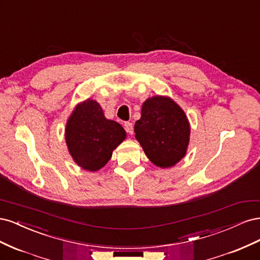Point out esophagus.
I'll list each match as a JSON object with an SVG mask.
<instances>
[{
  "instance_id": "obj_1",
  "label": "esophagus",
  "mask_w": 260,
  "mask_h": 260,
  "mask_svg": "<svg viewBox=\"0 0 260 260\" xmlns=\"http://www.w3.org/2000/svg\"><path fill=\"white\" fill-rule=\"evenodd\" d=\"M124 129L128 133H130V135H133V124L131 122H124Z\"/></svg>"
}]
</instances>
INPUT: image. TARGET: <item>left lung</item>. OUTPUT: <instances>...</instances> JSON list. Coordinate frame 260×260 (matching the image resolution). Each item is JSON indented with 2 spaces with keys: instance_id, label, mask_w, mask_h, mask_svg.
<instances>
[{
  "instance_id": "8db88e82",
  "label": "left lung",
  "mask_w": 260,
  "mask_h": 260,
  "mask_svg": "<svg viewBox=\"0 0 260 260\" xmlns=\"http://www.w3.org/2000/svg\"><path fill=\"white\" fill-rule=\"evenodd\" d=\"M190 123L183 109L168 96L147 99L135 124L136 139L155 166H175L186 154Z\"/></svg>"
}]
</instances>
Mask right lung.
Here are the masks:
<instances>
[{"label":"right lung","mask_w":260,"mask_h":260,"mask_svg":"<svg viewBox=\"0 0 260 260\" xmlns=\"http://www.w3.org/2000/svg\"><path fill=\"white\" fill-rule=\"evenodd\" d=\"M125 137L121 125L106 119L101 105L91 99L75 107L65 129L70 155L78 166L88 171L104 167Z\"/></svg>","instance_id":"add662e5"}]
</instances>
